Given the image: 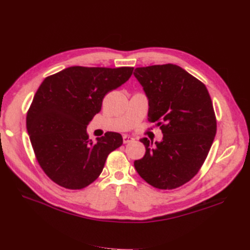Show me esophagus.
<instances>
[{"mask_svg": "<svg viewBox=\"0 0 250 250\" xmlns=\"http://www.w3.org/2000/svg\"><path fill=\"white\" fill-rule=\"evenodd\" d=\"M124 144H127V143H131V142H134L135 141V139L134 138H131L130 136H124Z\"/></svg>", "mask_w": 250, "mask_h": 250, "instance_id": "1", "label": "esophagus"}]
</instances>
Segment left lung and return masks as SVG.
Returning a JSON list of instances; mask_svg holds the SVG:
<instances>
[{
  "label": "left lung",
  "instance_id": "1",
  "mask_svg": "<svg viewBox=\"0 0 250 250\" xmlns=\"http://www.w3.org/2000/svg\"><path fill=\"white\" fill-rule=\"evenodd\" d=\"M148 98V122L160 126L162 142L140 141L143 159L135 161L149 185L172 190L197 175L213 144L217 123L203 82L175 64L138 67L134 72Z\"/></svg>",
  "mask_w": 250,
  "mask_h": 250
}]
</instances>
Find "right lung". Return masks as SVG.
<instances>
[{"mask_svg": "<svg viewBox=\"0 0 250 250\" xmlns=\"http://www.w3.org/2000/svg\"><path fill=\"white\" fill-rule=\"evenodd\" d=\"M134 67L72 66L44 79L28 109L26 125L35 157L57 185L79 190L102 174L107 156L123 145L107 131L93 143L86 125L104 95L128 80Z\"/></svg>", "mask_w": 250, "mask_h": 250, "instance_id": "right-lung-1", "label": "right lung"}]
</instances>
